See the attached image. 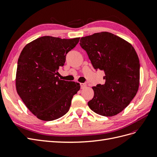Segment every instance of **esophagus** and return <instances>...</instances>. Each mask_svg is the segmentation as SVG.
Segmentation results:
<instances>
[{
  "instance_id": "1",
  "label": "esophagus",
  "mask_w": 157,
  "mask_h": 157,
  "mask_svg": "<svg viewBox=\"0 0 157 157\" xmlns=\"http://www.w3.org/2000/svg\"><path fill=\"white\" fill-rule=\"evenodd\" d=\"M80 88H81V89H83L84 88L86 87V83H80Z\"/></svg>"
}]
</instances>
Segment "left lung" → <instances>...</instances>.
Masks as SVG:
<instances>
[{
  "label": "left lung",
  "mask_w": 157,
  "mask_h": 157,
  "mask_svg": "<svg viewBox=\"0 0 157 157\" xmlns=\"http://www.w3.org/2000/svg\"><path fill=\"white\" fill-rule=\"evenodd\" d=\"M80 45L96 70H103L105 84L93 86L89 107L102 116L113 117L130 104L138 91L140 60L134 47L109 32L82 37Z\"/></svg>",
  "instance_id": "obj_1"
}]
</instances>
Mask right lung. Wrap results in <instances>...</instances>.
I'll list each match as a JSON object with an SVG mask.
<instances>
[{
	"instance_id": "right-lung-1",
	"label": "right lung",
	"mask_w": 157,
	"mask_h": 157,
	"mask_svg": "<svg viewBox=\"0 0 157 157\" xmlns=\"http://www.w3.org/2000/svg\"><path fill=\"white\" fill-rule=\"evenodd\" d=\"M80 38L44 36L28 43L19 57L16 88L29 110L39 119L50 121L65 115L71 99L80 90L78 82L58 77V69Z\"/></svg>"
}]
</instances>
